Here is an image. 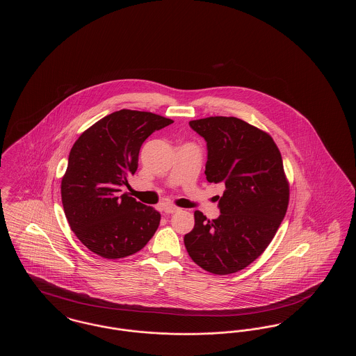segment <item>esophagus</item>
<instances>
[{
  "label": "esophagus",
  "instance_id": "esophagus-1",
  "mask_svg": "<svg viewBox=\"0 0 356 356\" xmlns=\"http://www.w3.org/2000/svg\"><path fill=\"white\" fill-rule=\"evenodd\" d=\"M163 211H164V213H167V215H172V213L179 212V211H180V208H179V207H176V205H172V204H167V205H164Z\"/></svg>",
  "mask_w": 356,
  "mask_h": 356
}]
</instances>
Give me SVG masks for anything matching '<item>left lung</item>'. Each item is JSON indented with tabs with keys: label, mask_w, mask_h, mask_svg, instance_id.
I'll return each instance as SVG.
<instances>
[{
	"label": "left lung",
	"mask_w": 356,
	"mask_h": 356,
	"mask_svg": "<svg viewBox=\"0 0 356 356\" xmlns=\"http://www.w3.org/2000/svg\"><path fill=\"white\" fill-rule=\"evenodd\" d=\"M189 125L207 141V180L224 183L225 191L218 197V219L195 211L186 251L205 271L235 273L266 251L286 216L289 184L282 154L267 132L237 118L192 120Z\"/></svg>",
	"instance_id": "obj_1"
}]
</instances>
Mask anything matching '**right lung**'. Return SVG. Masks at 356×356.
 Segmentation results:
<instances>
[{
	"instance_id": "right-lung-1",
	"label": "right lung",
	"mask_w": 356,
	"mask_h": 356,
	"mask_svg": "<svg viewBox=\"0 0 356 356\" xmlns=\"http://www.w3.org/2000/svg\"><path fill=\"white\" fill-rule=\"evenodd\" d=\"M172 122L151 112L121 109L95 122L73 144L61 200L70 229L93 254L105 259L136 254L159 228L160 212L120 192L137 170L143 143Z\"/></svg>"
}]
</instances>
